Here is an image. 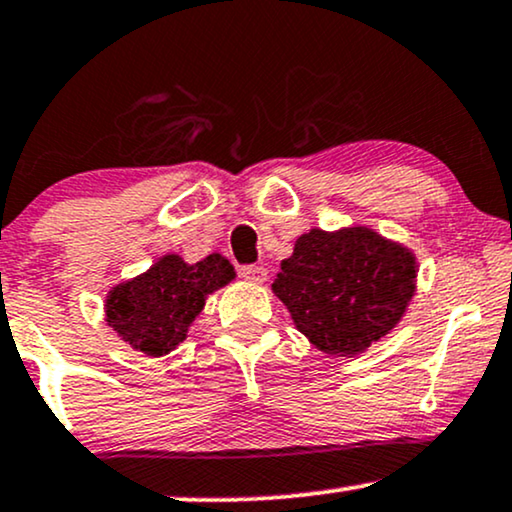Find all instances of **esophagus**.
Returning <instances> with one entry per match:
<instances>
[{
  "label": "esophagus",
  "mask_w": 512,
  "mask_h": 512,
  "mask_svg": "<svg viewBox=\"0 0 512 512\" xmlns=\"http://www.w3.org/2000/svg\"><path fill=\"white\" fill-rule=\"evenodd\" d=\"M241 276L250 283H264L267 281V269L260 267V264H243Z\"/></svg>",
  "instance_id": "obj_1"
}]
</instances>
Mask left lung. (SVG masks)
<instances>
[{
	"label": "left lung",
	"mask_w": 512,
	"mask_h": 512,
	"mask_svg": "<svg viewBox=\"0 0 512 512\" xmlns=\"http://www.w3.org/2000/svg\"><path fill=\"white\" fill-rule=\"evenodd\" d=\"M297 331L321 352H364L397 326L416 290V257L366 226L312 229L274 281Z\"/></svg>",
	"instance_id": "8db88e82"
}]
</instances>
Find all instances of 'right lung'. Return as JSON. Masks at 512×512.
I'll use <instances>...</instances> for the list:
<instances>
[{"instance_id":"right-lung-1","label":"right lung","mask_w":512,"mask_h":512,"mask_svg":"<svg viewBox=\"0 0 512 512\" xmlns=\"http://www.w3.org/2000/svg\"><path fill=\"white\" fill-rule=\"evenodd\" d=\"M234 276V267L217 252L196 264L165 255L146 274L111 290L106 321L127 345L148 357H163L184 342L189 326L203 312L205 297Z\"/></svg>"}]
</instances>
